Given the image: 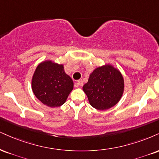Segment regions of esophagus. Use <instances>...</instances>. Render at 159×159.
Masks as SVG:
<instances>
[{
  "label": "esophagus",
  "instance_id": "1",
  "mask_svg": "<svg viewBox=\"0 0 159 159\" xmlns=\"http://www.w3.org/2000/svg\"><path fill=\"white\" fill-rule=\"evenodd\" d=\"M78 86H80V87H82L83 86V81L82 80H78L77 81V83H76V87H78Z\"/></svg>",
  "mask_w": 159,
  "mask_h": 159
}]
</instances>
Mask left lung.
<instances>
[{
  "instance_id": "obj_1",
  "label": "left lung",
  "mask_w": 159,
  "mask_h": 159,
  "mask_svg": "<svg viewBox=\"0 0 159 159\" xmlns=\"http://www.w3.org/2000/svg\"><path fill=\"white\" fill-rule=\"evenodd\" d=\"M83 90L93 107L108 110L121 100L124 91V77L118 68L106 64L93 70Z\"/></svg>"
}]
</instances>
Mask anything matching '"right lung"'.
Here are the masks:
<instances>
[{"label": "right lung", "mask_w": 159, "mask_h": 159, "mask_svg": "<svg viewBox=\"0 0 159 159\" xmlns=\"http://www.w3.org/2000/svg\"><path fill=\"white\" fill-rule=\"evenodd\" d=\"M64 68V64L45 60L34 72L31 81L32 92L46 106L52 108L61 106L73 89L72 79Z\"/></svg>", "instance_id": "right-lung-1"}]
</instances>
